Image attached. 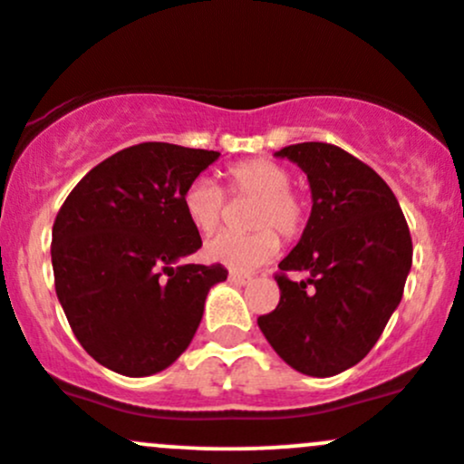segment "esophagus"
<instances>
[{
    "label": "esophagus",
    "mask_w": 464,
    "mask_h": 464,
    "mask_svg": "<svg viewBox=\"0 0 464 464\" xmlns=\"http://www.w3.org/2000/svg\"><path fill=\"white\" fill-rule=\"evenodd\" d=\"M227 279H230L234 285H246V284H250L252 276L243 275V272H230V275H227Z\"/></svg>",
    "instance_id": "34e87169"
}]
</instances>
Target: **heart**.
Wrapping results in <instances>:
<instances>
[{
	"label": "heart",
	"mask_w": 464,
	"mask_h": 464,
	"mask_svg": "<svg viewBox=\"0 0 464 464\" xmlns=\"http://www.w3.org/2000/svg\"><path fill=\"white\" fill-rule=\"evenodd\" d=\"M227 189L234 197H255L250 226L256 232H221L203 247L205 259L232 270H255L279 252V237L293 241L304 232L305 200L290 188L288 167L270 159L234 162L226 169ZM183 209L198 232H212L226 214V192L209 179H194L183 189Z\"/></svg>",
	"instance_id": "b5f03b06"
}]
</instances>
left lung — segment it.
<instances>
[{"instance_id": "left-lung-1", "label": "left lung", "mask_w": 464, "mask_h": 464, "mask_svg": "<svg viewBox=\"0 0 464 464\" xmlns=\"http://www.w3.org/2000/svg\"><path fill=\"white\" fill-rule=\"evenodd\" d=\"M276 156L308 174V226L275 275L281 299L256 319L295 371L331 377L369 355L398 308L413 259L411 232L389 185L331 142H299ZM302 271V282L290 280Z\"/></svg>"}]
</instances>
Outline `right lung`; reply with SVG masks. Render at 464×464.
<instances>
[{
  "mask_svg": "<svg viewBox=\"0 0 464 464\" xmlns=\"http://www.w3.org/2000/svg\"><path fill=\"white\" fill-rule=\"evenodd\" d=\"M218 151L140 142L109 156L71 189L53 223L55 293L84 351L145 377L189 346L221 264L174 266L203 241L183 189Z\"/></svg>",
  "mask_w": 464,
  "mask_h": 464,
  "instance_id": "obj_1",
  "label": "right lung"
}]
</instances>
